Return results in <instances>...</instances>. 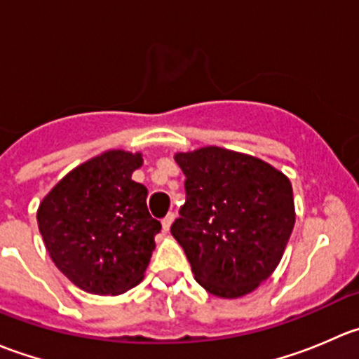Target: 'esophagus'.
<instances>
[{
    "label": "esophagus",
    "mask_w": 359,
    "mask_h": 359,
    "mask_svg": "<svg viewBox=\"0 0 359 359\" xmlns=\"http://www.w3.org/2000/svg\"><path fill=\"white\" fill-rule=\"evenodd\" d=\"M173 220H175V213H172L170 212L168 215H165L163 217V220H161V226H163V231H170V227H172V224H173Z\"/></svg>",
    "instance_id": "34e87169"
}]
</instances>
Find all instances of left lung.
Instances as JSON below:
<instances>
[{"instance_id": "1", "label": "left lung", "mask_w": 359, "mask_h": 359, "mask_svg": "<svg viewBox=\"0 0 359 359\" xmlns=\"http://www.w3.org/2000/svg\"><path fill=\"white\" fill-rule=\"evenodd\" d=\"M186 203L172 234L205 290L236 299L255 290L283 257L295 224L292 184L271 165L222 147L175 154Z\"/></svg>"}]
</instances>
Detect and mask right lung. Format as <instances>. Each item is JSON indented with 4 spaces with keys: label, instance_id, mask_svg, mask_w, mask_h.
<instances>
[{
    "label": "right lung",
    "instance_id": "add662e5",
    "mask_svg": "<svg viewBox=\"0 0 359 359\" xmlns=\"http://www.w3.org/2000/svg\"><path fill=\"white\" fill-rule=\"evenodd\" d=\"M140 154L107 151L67 173L41 201L38 226L55 266L81 290L118 295L140 283L159 220L132 180Z\"/></svg>",
    "mask_w": 359,
    "mask_h": 359
}]
</instances>
